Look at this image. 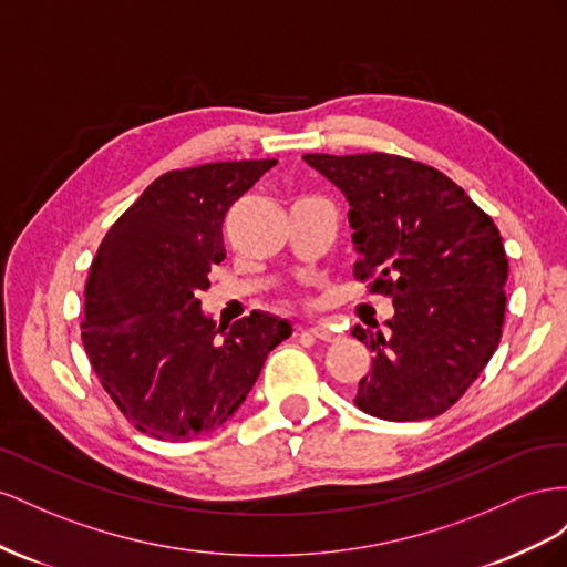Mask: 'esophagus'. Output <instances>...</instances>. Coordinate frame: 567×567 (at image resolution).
Listing matches in <instances>:
<instances>
[{"label":"esophagus","instance_id":"1","mask_svg":"<svg viewBox=\"0 0 567 567\" xmlns=\"http://www.w3.org/2000/svg\"><path fill=\"white\" fill-rule=\"evenodd\" d=\"M316 339H320V342H334L337 339V332L330 328V326H316L309 330Z\"/></svg>","mask_w":567,"mask_h":567}]
</instances>
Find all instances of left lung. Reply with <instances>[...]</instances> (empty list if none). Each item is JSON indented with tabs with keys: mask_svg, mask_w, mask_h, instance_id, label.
Returning a JSON list of instances; mask_svg holds the SVG:
<instances>
[{
	"mask_svg": "<svg viewBox=\"0 0 567 567\" xmlns=\"http://www.w3.org/2000/svg\"><path fill=\"white\" fill-rule=\"evenodd\" d=\"M351 206L353 278L392 297L386 332L353 328L375 353L361 411L406 423L442 415L489 363L504 328L508 258L494 220L427 164L396 154H303Z\"/></svg>",
	"mask_w": 567,
	"mask_h": 567,
	"instance_id": "obj_1",
	"label": "left lung"
}]
</instances>
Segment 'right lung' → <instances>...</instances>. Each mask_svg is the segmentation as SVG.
<instances>
[{"label":"right lung","instance_id":"right-lung-1","mask_svg":"<svg viewBox=\"0 0 567 567\" xmlns=\"http://www.w3.org/2000/svg\"><path fill=\"white\" fill-rule=\"evenodd\" d=\"M278 161L168 171L111 225L85 285L83 347L127 423L161 442L223 425L292 326L251 313L216 326L199 292L225 258L230 206Z\"/></svg>","mask_w":567,"mask_h":567}]
</instances>
